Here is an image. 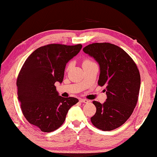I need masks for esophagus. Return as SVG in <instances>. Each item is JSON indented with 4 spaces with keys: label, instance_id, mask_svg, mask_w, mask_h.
Segmentation results:
<instances>
[{
    "label": "esophagus",
    "instance_id": "34e87169",
    "mask_svg": "<svg viewBox=\"0 0 157 157\" xmlns=\"http://www.w3.org/2000/svg\"><path fill=\"white\" fill-rule=\"evenodd\" d=\"M79 101H80V102H82V103H85V104H88L90 102V101L86 99H81Z\"/></svg>",
    "mask_w": 157,
    "mask_h": 157
}]
</instances>
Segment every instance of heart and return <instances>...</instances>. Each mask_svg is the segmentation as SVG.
Masks as SVG:
<instances>
[{"mask_svg": "<svg viewBox=\"0 0 157 157\" xmlns=\"http://www.w3.org/2000/svg\"><path fill=\"white\" fill-rule=\"evenodd\" d=\"M91 62H92V61L90 60V59H84V60H83V62H82V64H83V66H84V65L90 64V63H91ZM69 67H70V64L69 65V66H68L67 69H69Z\"/></svg>", "mask_w": 157, "mask_h": 157, "instance_id": "obj_1", "label": "heart"}]
</instances>
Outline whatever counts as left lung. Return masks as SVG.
I'll return each mask as SVG.
<instances>
[{
  "label": "left lung",
  "mask_w": 157,
  "mask_h": 157,
  "mask_svg": "<svg viewBox=\"0 0 157 157\" xmlns=\"http://www.w3.org/2000/svg\"><path fill=\"white\" fill-rule=\"evenodd\" d=\"M84 53L98 62L100 74L98 85L106 86V101H93L96 113L90 121L99 130L110 131L126 122L138 101L141 77L135 62L117 45L103 42L85 47Z\"/></svg>",
  "instance_id": "obj_1"
}]
</instances>
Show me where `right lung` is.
Wrapping results in <instances>:
<instances>
[{"label": "right lung", "mask_w": 157, "mask_h": 157, "mask_svg": "<svg viewBox=\"0 0 157 157\" xmlns=\"http://www.w3.org/2000/svg\"><path fill=\"white\" fill-rule=\"evenodd\" d=\"M81 44H50L35 50L25 60L17 78L22 114L31 124L50 132L64 122L71 106L79 100L62 98L55 83L63 81L67 63L81 50Z\"/></svg>", "instance_id": "obj_1"}]
</instances>
